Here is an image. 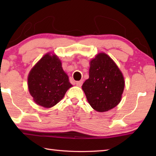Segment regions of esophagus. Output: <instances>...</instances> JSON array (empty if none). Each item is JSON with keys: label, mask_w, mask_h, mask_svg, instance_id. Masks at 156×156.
<instances>
[{"label": "esophagus", "mask_w": 156, "mask_h": 156, "mask_svg": "<svg viewBox=\"0 0 156 156\" xmlns=\"http://www.w3.org/2000/svg\"><path fill=\"white\" fill-rule=\"evenodd\" d=\"M83 80L77 81V82H76V85H77L78 87H81L82 84H83Z\"/></svg>", "instance_id": "1"}]
</instances>
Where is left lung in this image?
Here are the masks:
<instances>
[{
    "label": "left lung",
    "instance_id": "1",
    "mask_svg": "<svg viewBox=\"0 0 156 156\" xmlns=\"http://www.w3.org/2000/svg\"><path fill=\"white\" fill-rule=\"evenodd\" d=\"M124 87L122 73L107 54L100 53L91 60L89 78L83 83L82 89L94 109L105 112L117 106Z\"/></svg>",
    "mask_w": 156,
    "mask_h": 156
}]
</instances>
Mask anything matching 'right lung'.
<instances>
[{"instance_id":"1","label":"right lung","mask_w":156,"mask_h":156,"mask_svg":"<svg viewBox=\"0 0 156 156\" xmlns=\"http://www.w3.org/2000/svg\"><path fill=\"white\" fill-rule=\"evenodd\" d=\"M72 87L56 55L47 54L31 69L28 76V88L34 102L50 108L56 105Z\"/></svg>"}]
</instances>
